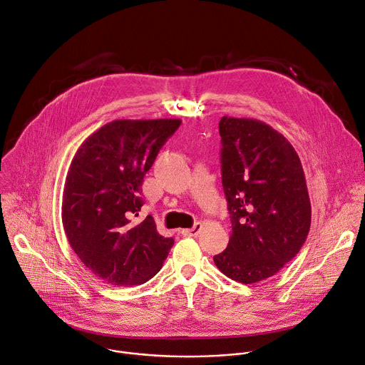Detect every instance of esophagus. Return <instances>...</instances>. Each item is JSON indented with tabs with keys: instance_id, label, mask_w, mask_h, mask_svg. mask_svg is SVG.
<instances>
[{
	"instance_id": "obj_1",
	"label": "esophagus",
	"mask_w": 365,
	"mask_h": 365,
	"mask_svg": "<svg viewBox=\"0 0 365 365\" xmlns=\"http://www.w3.org/2000/svg\"><path fill=\"white\" fill-rule=\"evenodd\" d=\"M201 230H202V224H201V222H195V225H193L192 228H185V230L180 231V233H182L183 236L192 237V236H197V235H200Z\"/></svg>"
}]
</instances>
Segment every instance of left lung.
Instances as JSON below:
<instances>
[{
	"instance_id": "left-lung-1",
	"label": "left lung",
	"mask_w": 365,
	"mask_h": 365,
	"mask_svg": "<svg viewBox=\"0 0 365 365\" xmlns=\"http://www.w3.org/2000/svg\"><path fill=\"white\" fill-rule=\"evenodd\" d=\"M221 176L231 218L217 268L242 284L275 275L304 245L312 205L300 157L289 141L257 119L222 116Z\"/></svg>"
}]
</instances>
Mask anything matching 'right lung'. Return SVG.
<instances>
[{
    "instance_id": "1",
    "label": "right lung",
    "mask_w": 365,
    "mask_h": 365,
    "mask_svg": "<svg viewBox=\"0 0 365 365\" xmlns=\"http://www.w3.org/2000/svg\"><path fill=\"white\" fill-rule=\"evenodd\" d=\"M180 119H116L80 145L65 179L62 225L84 267L108 284L151 279L173 246L154 218L135 222L141 185Z\"/></svg>"
}]
</instances>
